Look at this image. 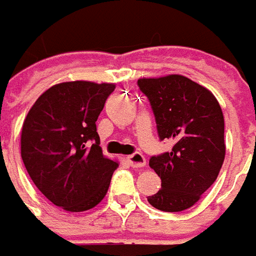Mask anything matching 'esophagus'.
Here are the masks:
<instances>
[{"mask_svg": "<svg viewBox=\"0 0 256 256\" xmlns=\"http://www.w3.org/2000/svg\"><path fill=\"white\" fill-rule=\"evenodd\" d=\"M126 160H128V164L133 166V168H140V166H144L146 164V158L144 157L142 153L140 152L130 154V156L126 157Z\"/></svg>", "mask_w": 256, "mask_h": 256, "instance_id": "1", "label": "esophagus"}]
</instances>
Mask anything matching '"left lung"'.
Here are the masks:
<instances>
[{
  "label": "left lung",
  "mask_w": 256,
  "mask_h": 256,
  "mask_svg": "<svg viewBox=\"0 0 256 256\" xmlns=\"http://www.w3.org/2000/svg\"><path fill=\"white\" fill-rule=\"evenodd\" d=\"M152 106L160 140L171 152L152 156L149 166L162 188L148 202L162 212H182L198 202L218 176L225 157L224 115L209 90L180 74L140 78Z\"/></svg>",
  "instance_id": "8db88e82"
}]
</instances>
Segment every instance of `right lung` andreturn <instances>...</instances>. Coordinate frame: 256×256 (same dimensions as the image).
Listing matches in <instances>:
<instances>
[{
    "instance_id": "add662e5",
    "label": "right lung",
    "mask_w": 256,
    "mask_h": 256,
    "mask_svg": "<svg viewBox=\"0 0 256 256\" xmlns=\"http://www.w3.org/2000/svg\"><path fill=\"white\" fill-rule=\"evenodd\" d=\"M114 84L60 82L39 96L22 128V158L47 200L84 212L107 194L118 162L103 156L96 120Z\"/></svg>"
}]
</instances>
